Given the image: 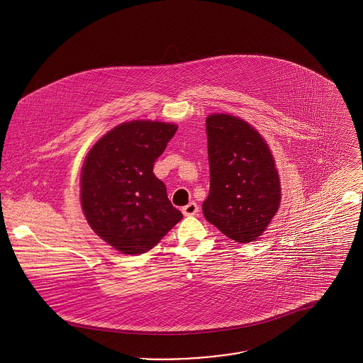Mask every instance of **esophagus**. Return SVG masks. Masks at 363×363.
Wrapping results in <instances>:
<instances>
[{"instance_id": "obj_1", "label": "esophagus", "mask_w": 363, "mask_h": 363, "mask_svg": "<svg viewBox=\"0 0 363 363\" xmlns=\"http://www.w3.org/2000/svg\"><path fill=\"white\" fill-rule=\"evenodd\" d=\"M199 212V206L194 203V201H191L189 204H186L185 207L182 208V213L185 215V216H193V215H196Z\"/></svg>"}]
</instances>
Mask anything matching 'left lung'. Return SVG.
I'll use <instances>...</instances> for the list:
<instances>
[{
    "instance_id": "obj_1",
    "label": "left lung",
    "mask_w": 363,
    "mask_h": 363,
    "mask_svg": "<svg viewBox=\"0 0 363 363\" xmlns=\"http://www.w3.org/2000/svg\"><path fill=\"white\" fill-rule=\"evenodd\" d=\"M209 193L203 213L233 241L257 240L280 206L274 156L259 132L227 114L207 118Z\"/></svg>"
}]
</instances>
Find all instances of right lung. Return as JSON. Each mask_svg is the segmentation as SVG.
<instances>
[{"instance_id":"1","label":"right lung","mask_w":363,"mask_h":363,"mask_svg":"<svg viewBox=\"0 0 363 363\" xmlns=\"http://www.w3.org/2000/svg\"><path fill=\"white\" fill-rule=\"evenodd\" d=\"M177 129L166 122H125L96 141L84 160L80 199L86 222L123 255L148 252L182 219L152 172Z\"/></svg>"}]
</instances>
